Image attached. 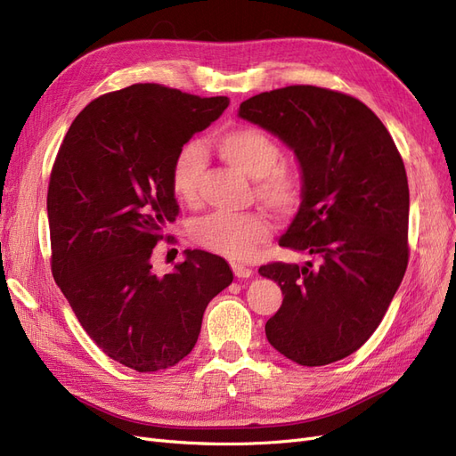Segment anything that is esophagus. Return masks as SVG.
Segmentation results:
<instances>
[{
	"instance_id": "esophagus-1",
	"label": "esophagus",
	"mask_w": 456,
	"mask_h": 456,
	"mask_svg": "<svg viewBox=\"0 0 456 456\" xmlns=\"http://www.w3.org/2000/svg\"><path fill=\"white\" fill-rule=\"evenodd\" d=\"M232 273H234V276L237 278H249L254 274V271L249 269V267H246V265H239V263H232Z\"/></svg>"
}]
</instances>
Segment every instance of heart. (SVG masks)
I'll return each mask as SVG.
<instances>
[{"label":"heart","instance_id":"b5f03b06","mask_svg":"<svg viewBox=\"0 0 456 456\" xmlns=\"http://www.w3.org/2000/svg\"><path fill=\"white\" fill-rule=\"evenodd\" d=\"M224 160L256 180V197L281 216L296 214L305 197L301 174L281 165L282 150L276 140L257 126H237L216 140ZM204 153L197 143H185L170 165V187L183 204L199 200L204 175ZM271 222L263 212H214L191 227V239L212 254L232 261H248L271 239Z\"/></svg>","mask_w":456,"mask_h":456}]
</instances>
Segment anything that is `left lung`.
Wrapping results in <instances>:
<instances>
[{
  "mask_svg": "<svg viewBox=\"0 0 456 456\" xmlns=\"http://www.w3.org/2000/svg\"><path fill=\"white\" fill-rule=\"evenodd\" d=\"M242 119L296 153L305 197L282 248L318 259L273 261L259 274L284 301L267 320L269 343L314 367L356 352L379 328L409 261V185L387 126L358 98L313 85L261 93Z\"/></svg>",
  "mask_w": 456,
  "mask_h": 456,
  "instance_id": "left-lung-1",
  "label": "left lung"
}]
</instances>
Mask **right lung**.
I'll list each match as a JSON object with an SVG mask.
<instances>
[{
	"label": "right lung",
	"mask_w": 456,
	"mask_h": 456,
	"mask_svg": "<svg viewBox=\"0 0 456 456\" xmlns=\"http://www.w3.org/2000/svg\"><path fill=\"white\" fill-rule=\"evenodd\" d=\"M229 106L157 83L93 100L71 123L51 170V269L71 311L111 360L140 373L193 350L208 303L232 282L227 261L202 249L168 274L153 248L180 212L170 165L195 132Z\"/></svg>",
	"instance_id": "obj_1"
}]
</instances>
